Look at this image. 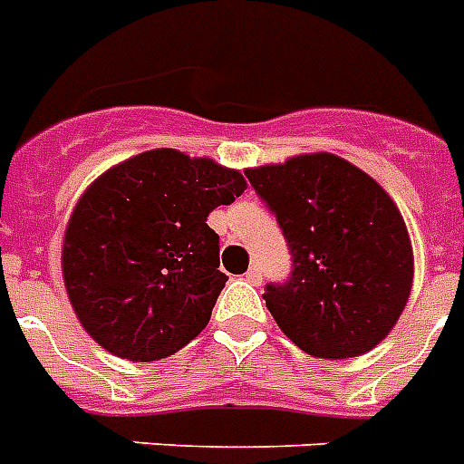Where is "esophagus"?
I'll list each match as a JSON object with an SVG mask.
<instances>
[{
    "mask_svg": "<svg viewBox=\"0 0 464 464\" xmlns=\"http://www.w3.org/2000/svg\"><path fill=\"white\" fill-rule=\"evenodd\" d=\"M245 281H250L255 285L262 281V269H259V265H250V269L245 271Z\"/></svg>",
    "mask_w": 464,
    "mask_h": 464,
    "instance_id": "esophagus-1",
    "label": "esophagus"
}]
</instances>
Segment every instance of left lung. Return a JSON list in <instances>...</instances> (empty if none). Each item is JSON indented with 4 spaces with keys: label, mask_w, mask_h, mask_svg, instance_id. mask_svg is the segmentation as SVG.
<instances>
[{
    "label": "left lung",
    "mask_w": 464,
    "mask_h": 464,
    "mask_svg": "<svg viewBox=\"0 0 464 464\" xmlns=\"http://www.w3.org/2000/svg\"><path fill=\"white\" fill-rule=\"evenodd\" d=\"M285 236L293 271L266 284L278 329L307 355H364L389 336L412 288V245L389 193L336 154L247 169Z\"/></svg>",
    "instance_id": "obj_1"
}]
</instances>
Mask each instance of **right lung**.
Masks as SVG:
<instances>
[{
    "label": "right lung",
    "instance_id": "right-lung-1",
    "mask_svg": "<svg viewBox=\"0 0 464 464\" xmlns=\"http://www.w3.org/2000/svg\"><path fill=\"white\" fill-rule=\"evenodd\" d=\"M245 188L236 169L169 147L102 173L63 233V284L82 329L130 362L193 341L228 281L207 217Z\"/></svg>",
    "mask_w": 464,
    "mask_h": 464
}]
</instances>
